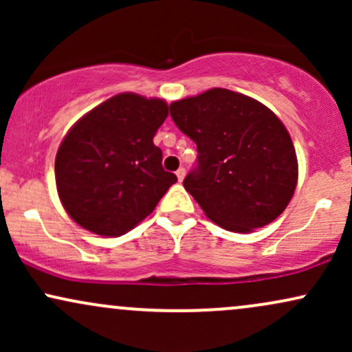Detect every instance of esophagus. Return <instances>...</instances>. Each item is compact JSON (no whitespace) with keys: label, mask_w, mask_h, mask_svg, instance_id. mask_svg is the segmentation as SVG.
Segmentation results:
<instances>
[{"label":"esophagus","mask_w":352,"mask_h":352,"mask_svg":"<svg viewBox=\"0 0 352 352\" xmlns=\"http://www.w3.org/2000/svg\"><path fill=\"white\" fill-rule=\"evenodd\" d=\"M175 173H177V179H179V182H182V180L185 179V168L184 167H180Z\"/></svg>","instance_id":"1"}]
</instances>
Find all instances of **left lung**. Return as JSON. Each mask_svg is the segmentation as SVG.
<instances>
[{
	"mask_svg": "<svg viewBox=\"0 0 352 352\" xmlns=\"http://www.w3.org/2000/svg\"><path fill=\"white\" fill-rule=\"evenodd\" d=\"M170 116L197 144V167L184 187L210 220L248 233L281 215L296 188L298 160L288 131L268 107L215 87L172 102Z\"/></svg>",
	"mask_w": 352,
	"mask_h": 352,
	"instance_id": "left-lung-1",
	"label": "left lung"
}]
</instances>
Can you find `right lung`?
I'll use <instances>...</instances> for the list:
<instances>
[{"label":"right lung","mask_w":352,"mask_h":352,"mask_svg":"<svg viewBox=\"0 0 352 352\" xmlns=\"http://www.w3.org/2000/svg\"><path fill=\"white\" fill-rule=\"evenodd\" d=\"M167 116L165 100L125 92L72 125L54 172L60 204L76 223L96 235L119 236L151 215L177 182L153 145Z\"/></svg>","instance_id":"1"}]
</instances>
